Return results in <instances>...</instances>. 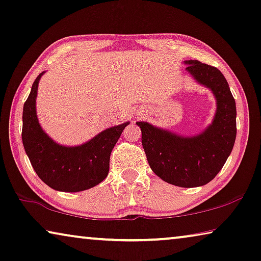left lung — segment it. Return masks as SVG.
I'll use <instances>...</instances> for the list:
<instances>
[{"label":"left lung","instance_id":"obj_1","mask_svg":"<svg viewBox=\"0 0 261 261\" xmlns=\"http://www.w3.org/2000/svg\"><path fill=\"white\" fill-rule=\"evenodd\" d=\"M184 63L190 75L216 97L212 123L194 136L174 134L147 122L136 124L142 130L143 149L151 170L169 184L197 188L211 181L231 154L237 136V109L227 81L219 70L199 61Z\"/></svg>","mask_w":261,"mask_h":261}]
</instances>
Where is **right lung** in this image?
I'll return each mask as SVG.
<instances>
[{"label": "right lung", "mask_w": 261, "mask_h": 261, "mask_svg": "<svg viewBox=\"0 0 261 261\" xmlns=\"http://www.w3.org/2000/svg\"><path fill=\"white\" fill-rule=\"evenodd\" d=\"M41 72L23 106L22 142L35 172L46 185L62 192H80L106 179L110 154L129 122L99 132L87 143L65 146L56 143L42 129L36 114V97Z\"/></svg>", "instance_id": "obj_1"}]
</instances>
